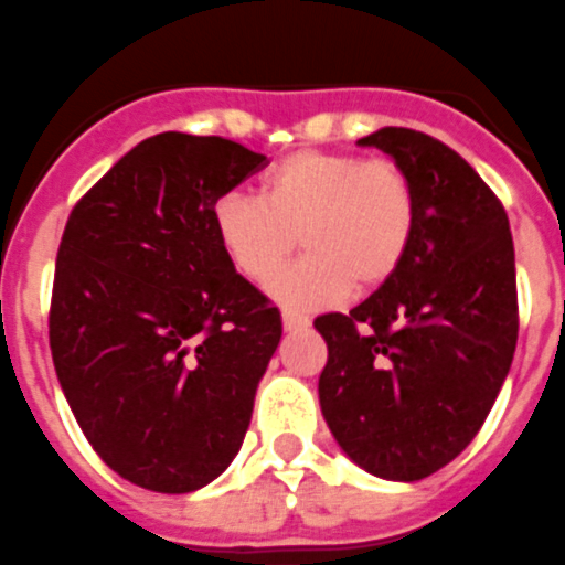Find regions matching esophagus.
Masks as SVG:
<instances>
[{"label": "esophagus", "mask_w": 565, "mask_h": 565, "mask_svg": "<svg viewBox=\"0 0 565 565\" xmlns=\"http://www.w3.org/2000/svg\"><path fill=\"white\" fill-rule=\"evenodd\" d=\"M311 326L306 315H294V311H282V329L286 331H302Z\"/></svg>", "instance_id": "esophagus-1"}]
</instances>
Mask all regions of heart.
<instances>
[{
  "label": "heart",
  "instance_id": "b5f03b06",
  "mask_svg": "<svg viewBox=\"0 0 565 565\" xmlns=\"http://www.w3.org/2000/svg\"><path fill=\"white\" fill-rule=\"evenodd\" d=\"M214 234L225 259L263 282L301 236L302 260L268 280L288 308H329L351 286H383L397 274L417 228V196L392 159L297 151L265 173L259 196L214 202Z\"/></svg>",
  "mask_w": 565,
  "mask_h": 565
}]
</instances>
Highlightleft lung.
<instances>
[{
  "label": "left lung",
  "instance_id": "8db88e82",
  "mask_svg": "<svg viewBox=\"0 0 565 565\" xmlns=\"http://www.w3.org/2000/svg\"><path fill=\"white\" fill-rule=\"evenodd\" d=\"M356 145L406 171L417 228L388 282L349 315L315 320L329 345L320 408L349 460L412 483L475 440L512 369L514 243L498 196L440 139L380 128Z\"/></svg>",
  "mask_w": 565,
  "mask_h": 565
}]
</instances>
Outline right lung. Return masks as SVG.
<instances>
[{
  "label": "right lung",
  "mask_w": 565,
  "mask_h": 565,
  "mask_svg": "<svg viewBox=\"0 0 565 565\" xmlns=\"http://www.w3.org/2000/svg\"><path fill=\"white\" fill-rule=\"evenodd\" d=\"M263 166L231 139L157 134L67 216L53 369L96 455L134 486L196 491L243 446L282 320L225 259L211 214Z\"/></svg>",
  "instance_id": "right-lung-1"
}]
</instances>
